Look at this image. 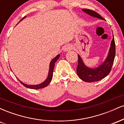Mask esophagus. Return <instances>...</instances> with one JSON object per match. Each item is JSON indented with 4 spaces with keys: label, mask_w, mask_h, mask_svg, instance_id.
Listing matches in <instances>:
<instances>
[{
    "label": "esophagus",
    "mask_w": 124,
    "mask_h": 124,
    "mask_svg": "<svg viewBox=\"0 0 124 124\" xmlns=\"http://www.w3.org/2000/svg\"><path fill=\"white\" fill-rule=\"evenodd\" d=\"M70 49H71V46H70V45H65V46H64L63 51H65V52H66V51L70 50Z\"/></svg>",
    "instance_id": "1"
}]
</instances>
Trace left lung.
<instances>
[{
  "label": "left lung",
  "mask_w": 124,
  "mask_h": 124,
  "mask_svg": "<svg viewBox=\"0 0 124 124\" xmlns=\"http://www.w3.org/2000/svg\"><path fill=\"white\" fill-rule=\"evenodd\" d=\"M82 11L93 17L104 20V19L99 14L93 10L83 8L82 9ZM112 36L113 38L111 42L110 48L106 59L103 63L97 68H91L87 66L84 63L82 58L78 54V65L76 72L78 76L82 80L89 83L97 82L106 78L109 73L111 70L112 66L114 61L115 55H116V45H115L114 35H112Z\"/></svg>",
  "instance_id": "1"
}]
</instances>
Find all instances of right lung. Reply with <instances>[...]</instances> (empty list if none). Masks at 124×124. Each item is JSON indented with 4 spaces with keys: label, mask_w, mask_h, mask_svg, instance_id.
I'll use <instances>...</instances> for the list:
<instances>
[{
    "label": "right lung",
    "mask_w": 124,
    "mask_h": 124,
    "mask_svg": "<svg viewBox=\"0 0 124 124\" xmlns=\"http://www.w3.org/2000/svg\"><path fill=\"white\" fill-rule=\"evenodd\" d=\"M26 17V16L24 17L23 18H21L20 20V21L18 23V24L20 22L21 20L25 18ZM60 57V55L58 54V55H56L55 58H53L52 59V61H51L50 63H49V71H48V77L46 79H45V81H44L42 83H41L40 84H38V85H27V84H25L23 82H22L21 81H20L19 79L17 78V79H18V80L20 81V82L24 86H25V87L28 88V89H42V88L45 87L46 86H47L48 85H49V83L51 82V80L52 79V76H53V71H54V66H55V62L57 61V60L59 59V58Z\"/></svg>",
    "instance_id": "right-lung-1"
}]
</instances>
